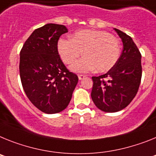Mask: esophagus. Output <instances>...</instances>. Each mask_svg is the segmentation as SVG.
I'll list each match as a JSON object with an SVG mask.
<instances>
[{
  "label": "esophagus",
  "instance_id": "obj_1",
  "mask_svg": "<svg viewBox=\"0 0 156 156\" xmlns=\"http://www.w3.org/2000/svg\"><path fill=\"white\" fill-rule=\"evenodd\" d=\"M85 75H83V74H79V75H78V79L79 80H82L84 78H85Z\"/></svg>",
  "mask_w": 156,
  "mask_h": 156
}]
</instances>
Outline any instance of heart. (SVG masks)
I'll use <instances>...</instances> for the list:
<instances>
[{"label": "heart", "mask_w": 156, "mask_h": 156, "mask_svg": "<svg viewBox=\"0 0 156 156\" xmlns=\"http://www.w3.org/2000/svg\"><path fill=\"white\" fill-rule=\"evenodd\" d=\"M58 52L65 63H72L82 51V59L70 66L74 72H106L115 66L120 54L119 41L106 31L82 30L74 34L71 39H59Z\"/></svg>", "instance_id": "obj_1"}]
</instances>
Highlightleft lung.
<instances>
[{
  "mask_svg": "<svg viewBox=\"0 0 156 156\" xmlns=\"http://www.w3.org/2000/svg\"><path fill=\"white\" fill-rule=\"evenodd\" d=\"M114 30L122 41L121 55L106 74L92 78V100L104 112L126 108L137 93L142 75L141 55L133 39L122 31Z\"/></svg>",
  "mask_w": 156,
  "mask_h": 156,
  "instance_id": "obj_1",
  "label": "left lung"
}]
</instances>
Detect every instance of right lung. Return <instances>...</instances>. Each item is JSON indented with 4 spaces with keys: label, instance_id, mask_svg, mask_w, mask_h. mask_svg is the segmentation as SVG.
Returning a JSON list of instances; mask_svg holds the SVG:
<instances>
[{
    "label": "right lung",
    "instance_id": "add662e5",
    "mask_svg": "<svg viewBox=\"0 0 156 156\" xmlns=\"http://www.w3.org/2000/svg\"><path fill=\"white\" fill-rule=\"evenodd\" d=\"M67 32L63 25L46 24L31 34L20 52V74L24 92L30 102L46 114L64 110L78 82L58 52V40Z\"/></svg>",
    "mask_w": 156,
    "mask_h": 156
}]
</instances>
